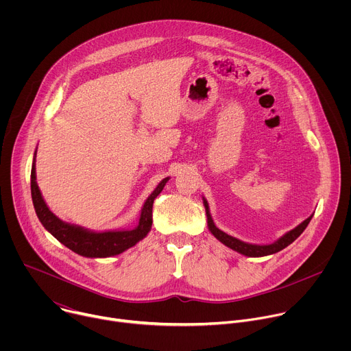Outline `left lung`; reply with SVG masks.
Returning <instances> with one entry per match:
<instances>
[{"instance_id": "obj_1", "label": "left lung", "mask_w": 351, "mask_h": 351, "mask_svg": "<svg viewBox=\"0 0 351 351\" xmlns=\"http://www.w3.org/2000/svg\"><path fill=\"white\" fill-rule=\"evenodd\" d=\"M203 203H204V207H206V214H207V223H208V229L210 232L222 243L225 244L226 247L234 250V252L245 256V257H265V256H271V254H275L278 252H280V250H283L285 247H287L289 244H291L300 234H302L304 232V229L307 228V225L310 223L311 217H308L306 221H303L300 225H297L294 229L286 232L283 236H280L276 241L271 243V244H253V243H245V241H241L228 233H225L223 230L218 229L213 221V217H211V213H210V207H208V203L207 199L203 197Z\"/></svg>"}]
</instances>
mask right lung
I'll return each instance as SVG.
<instances>
[{"mask_svg":"<svg viewBox=\"0 0 351 351\" xmlns=\"http://www.w3.org/2000/svg\"><path fill=\"white\" fill-rule=\"evenodd\" d=\"M36 153L33 157L32 175H30V187H32V199L33 206L40 219L41 225L51 233L58 241H61L65 247L72 250L73 253L87 257V258H107L118 256L128 248L136 245L140 240H143L148 232L152 230L153 225V204L157 195L162 191L164 186L169 180V178L162 179L154 191L148 195L144 202L138 222L132 229H121V230H104L95 232L79 225L68 223L60 219L45 204L38 184L36 182Z\"/></svg>","mask_w":351,"mask_h":351,"instance_id":"right-lung-1","label":"right lung"}]
</instances>
